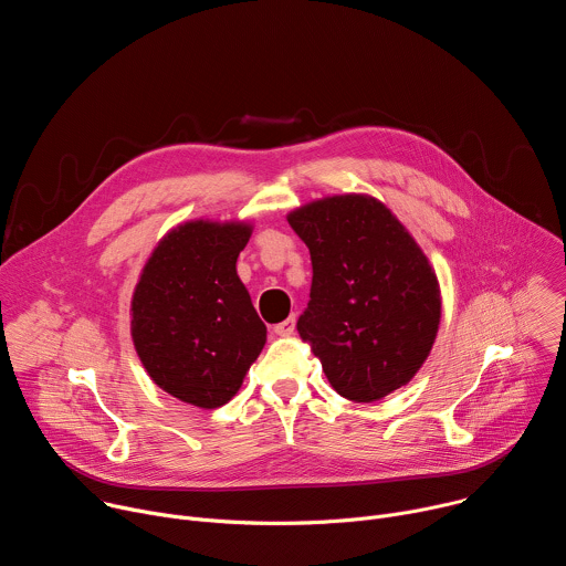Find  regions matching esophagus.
I'll return each mask as SVG.
<instances>
[{"instance_id":"34e87169","label":"esophagus","mask_w":566,"mask_h":566,"mask_svg":"<svg viewBox=\"0 0 566 566\" xmlns=\"http://www.w3.org/2000/svg\"><path fill=\"white\" fill-rule=\"evenodd\" d=\"M293 332H295V317H293V315L286 317L284 322H280V325L273 327V334H275V336H291Z\"/></svg>"}]
</instances>
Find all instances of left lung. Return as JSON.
<instances>
[{
    "label": "left lung",
    "instance_id": "left-lung-1",
    "mask_svg": "<svg viewBox=\"0 0 566 566\" xmlns=\"http://www.w3.org/2000/svg\"><path fill=\"white\" fill-rule=\"evenodd\" d=\"M286 219L313 266L297 334L332 387L371 402L408 385L441 322L439 280L415 237L369 195L317 199Z\"/></svg>",
    "mask_w": 566,
    "mask_h": 566
}]
</instances>
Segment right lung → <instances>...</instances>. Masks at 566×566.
I'll use <instances>...</instances> for the list:
<instances>
[{
    "label": "right lung",
    "mask_w": 566,
    "mask_h": 566,
    "mask_svg": "<svg viewBox=\"0 0 566 566\" xmlns=\"http://www.w3.org/2000/svg\"><path fill=\"white\" fill-rule=\"evenodd\" d=\"M251 232L247 221L179 223L151 251L132 295V340L145 371L195 408L228 402L266 343L237 275Z\"/></svg>",
    "instance_id": "add662e5"
}]
</instances>
